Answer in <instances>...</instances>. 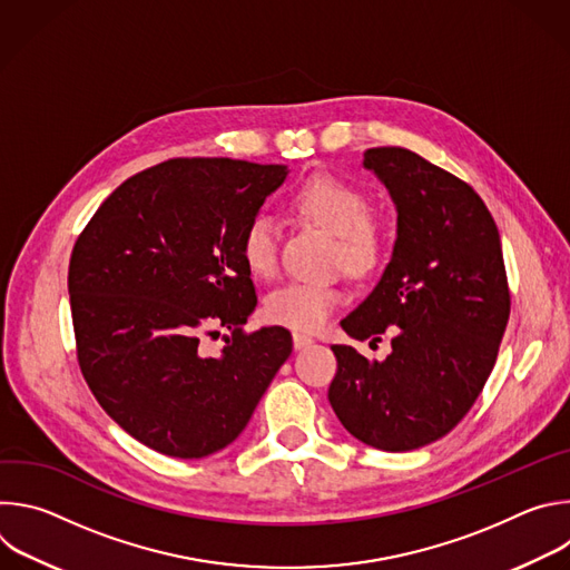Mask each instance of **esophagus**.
I'll list each match as a JSON object with an SVG mask.
<instances>
[{"mask_svg":"<svg viewBox=\"0 0 570 570\" xmlns=\"http://www.w3.org/2000/svg\"><path fill=\"white\" fill-rule=\"evenodd\" d=\"M308 345H313V338L311 336H306V334H293V347L295 350H304V347H308Z\"/></svg>","mask_w":570,"mask_h":570,"instance_id":"1","label":"esophagus"}]
</instances>
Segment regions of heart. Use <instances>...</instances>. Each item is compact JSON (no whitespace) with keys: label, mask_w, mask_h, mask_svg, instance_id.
I'll return each instance as SVG.
<instances>
[{"label":"heart","mask_w":570,"mask_h":570,"mask_svg":"<svg viewBox=\"0 0 570 570\" xmlns=\"http://www.w3.org/2000/svg\"><path fill=\"white\" fill-rule=\"evenodd\" d=\"M291 209L338 240V262L352 275L372 273L385 255V234L370 218L367 196L330 174L306 178L291 196ZM238 253L253 277H273L277 268L275 225L255 216L243 227ZM345 293L334 284L291 282L266 299V317L295 332H317L343 304Z\"/></svg>","instance_id":"b5f03b06"}]
</instances>
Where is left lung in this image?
I'll list each match as a JSON object with an SVG mask.
<instances>
[{"label": "left lung", "instance_id": "obj_1", "mask_svg": "<svg viewBox=\"0 0 570 570\" xmlns=\"http://www.w3.org/2000/svg\"><path fill=\"white\" fill-rule=\"evenodd\" d=\"M363 167L396 207V238L379 284L341 327L372 343L387 330L392 352L367 361L334 345L330 403L356 440L399 453L444 438L469 413L494 370L510 291L499 227L466 183L396 146L365 150Z\"/></svg>", "mask_w": 570, "mask_h": 570}]
</instances>
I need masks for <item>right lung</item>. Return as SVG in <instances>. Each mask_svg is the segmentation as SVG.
Here are the masks:
<instances>
[{"label":"right lung","mask_w":570,"mask_h":570,"mask_svg":"<svg viewBox=\"0 0 570 570\" xmlns=\"http://www.w3.org/2000/svg\"><path fill=\"white\" fill-rule=\"evenodd\" d=\"M286 174L229 157L161 161L119 185L76 240L67 286L80 372L157 453L196 460L232 444L293 352L284 327L240 332L257 293L238 240ZM214 326L233 336L205 355L199 334Z\"/></svg>","instance_id":"obj_1"}]
</instances>
